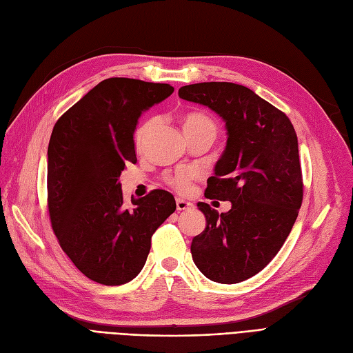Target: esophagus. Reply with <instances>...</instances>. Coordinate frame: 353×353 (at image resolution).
<instances>
[{
  "label": "esophagus",
  "mask_w": 353,
  "mask_h": 353,
  "mask_svg": "<svg viewBox=\"0 0 353 353\" xmlns=\"http://www.w3.org/2000/svg\"><path fill=\"white\" fill-rule=\"evenodd\" d=\"M194 208V204L190 201H185L182 199H176V210L178 212H184V210H190Z\"/></svg>",
  "instance_id": "1"
}]
</instances>
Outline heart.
I'll return each mask as SVG.
<instances>
[{"mask_svg":"<svg viewBox=\"0 0 353 353\" xmlns=\"http://www.w3.org/2000/svg\"><path fill=\"white\" fill-rule=\"evenodd\" d=\"M152 124H153V121H149V123H145L144 125L140 127V130L137 132V140L139 141H141L144 139L145 132L149 131ZM187 130H212V131L216 132V124L209 117H205L204 114L191 112L184 118V131H187ZM191 178H192L191 172L181 171L175 176L169 178V184H171L175 190L184 192V191L190 190Z\"/></svg>","mask_w":353,"mask_h":353,"instance_id":"1","label":"heart"}]
</instances>
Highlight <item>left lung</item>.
Instances as JSON below:
<instances>
[{
	"label": "left lung",
	"mask_w": 353,
	"mask_h": 353,
	"mask_svg": "<svg viewBox=\"0 0 353 353\" xmlns=\"http://www.w3.org/2000/svg\"><path fill=\"white\" fill-rule=\"evenodd\" d=\"M178 94L212 109L228 136L205 191L232 208L219 214L208 203L197 204L205 228L191 242L194 264L217 283L247 281L274 259L298 217L303 191L295 128L241 84H188Z\"/></svg>",
	"instance_id": "left-lung-1"
}]
</instances>
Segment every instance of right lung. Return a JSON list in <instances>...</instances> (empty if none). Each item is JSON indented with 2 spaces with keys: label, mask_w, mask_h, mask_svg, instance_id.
<instances>
[{
  "label": "right lung",
  "mask_w": 353,
  "mask_h": 353,
  "mask_svg": "<svg viewBox=\"0 0 353 353\" xmlns=\"http://www.w3.org/2000/svg\"><path fill=\"white\" fill-rule=\"evenodd\" d=\"M165 83L112 77L61 117L48 145V208L63 251L90 281L117 286L144 267L150 241L175 209L154 190L124 205L119 175L137 162L134 132L143 112L172 94Z\"/></svg>",
  "instance_id": "1"
}]
</instances>
